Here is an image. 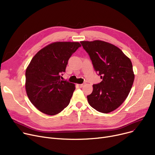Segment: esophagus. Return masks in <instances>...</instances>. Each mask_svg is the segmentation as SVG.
<instances>
[{
    "label": "esophagus",
    "mask_w": 155,
    "mask_h": 155,
    "mask_svg": "<svg viewBox=\"0 0 155 155\" xmlns=\"http://www.w3.org/2000/svg\"><path fill=\"white\" fill-rule=\"evenodd\" d=\"M85 85V83H83V84H79L78 86H79V87H80V88H82Z\"/></svg>",
    "instance_id": "obj_1"
}]
</instances>
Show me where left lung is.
<instances>
[{"label":"left lung","mask_w":155,"mask_h":155,"mask_svg":"<svg viewBox=\"0 0 155 155\" xmlns=\"http://www.w3.org/2000/svg\"><path fill=\"white\" fill-rule=\"evenodd\" d=\"M80 43L102 80L93 85L92 94L87 95L88 104L102 113L116 110L126 100L133 84L131 60L119 48L103 41H84Z\"/></svg>","instance_id":"obj_1"}]
</instances>
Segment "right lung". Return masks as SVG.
<instances>
[{
    "label": "right lung",
    "instance_id": "right-lung-1",
    "mask_svg": "<svg viewBox=\"0 0 155 155\" xmlns=\"http://www.w3.org/2000/svg\"><path fill=\"white\" fill-rule=\"evenodd\" d=\"M81 46L78 42H55L39 50L26 71V91L41 112L53 116L68 106L75 84L61 80L68 61Z\"/></svg>",
    "mask_w": 155,
    "mask_h": 155
}]
</instances>
